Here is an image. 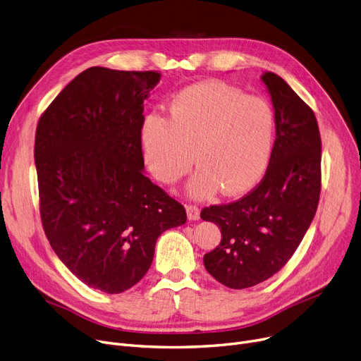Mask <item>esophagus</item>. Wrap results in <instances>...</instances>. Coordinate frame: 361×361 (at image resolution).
<instances>
[{
    "mask_svg": "<svg viewBox=\"0 0 361 361\" xmlns=\"http://www.w3.org/2000/svg\"><path fill=\"white\" fill-rule=\"evenodd\" d=\"M185 209H187V216H188V219H190V221H196V219L200 218V211H199V207L196 204L188 203L185 206Z\"/></svg>",
    "mask_w": 361,
    "mask_h": 361,
    "instance_id": "obj_1",
    "label": "esophagus"
}]
</instances>
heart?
I'll return each mask as SVG.
<instances>
[{
  "mask_svg": "<svg viewBox=\"0 0 361 361\" xmlns=\"http://www.w3.org/2000/svg\"><path fill=\"white\" fill-rule=\"evenodd\" d=\"M275 139L272 104L222 82L183 89L168 118L149 114L140 131L145 161L159 181L176 183L196 161L190 193L200 199L221 187L225 195L252 188L267 173Z\"/></svg>",
  "mask_w": 361,
  "mask_h": 361,
  "instance_id": "heart-1",
  "label": "heart"
}]
</instances>
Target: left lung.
Wrapping results in <instances>:
<instances>
[{
    "label": "left lung",
    "mask_w": 361,
    "mask_h": 361,
    "mask_svg": "<svg viewBox=\"0 0 361 361\" xmlns=\"http://www.w3.org/2000/svg\"><path fill=\"white\" fill-rule=\"evenodd\" d=\"M276 114V139L260 183L241 199L203 207L221 243L203 256L222 286L243 290L286 267L314 218L322 188V140L313 109L272 71H264Z\"/></svg>",
    "instance_id": "1"
}]
</instances>
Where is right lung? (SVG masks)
<instances>
[{"label": "right lung", "mask_w": 361, "mask_h": 361, "mask_svg": "<svg viewBox=\"0 0 361 361\" xmlns=\"http://www.w3.org/2000/svg\"><path fill=\"white\" fill-rule=\"evenodd\" d=\"M158 71L90 67L36 127L39 212L55 255L87 287L120 294L154 260L158 237L185 224L184 206L143 176V101Z\"/></svg>", "instance_id": "add662e5"}]
</instances>
